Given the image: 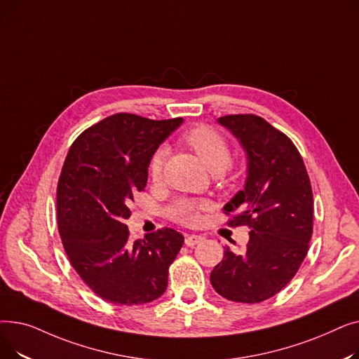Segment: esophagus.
I'll return each instance as SVG.
<instances>
[{
    "instance_id": "34e87169",
    "label": "esophagus",
    "mask_w": 359,
    "mask_h": 359,
    "mask_svg": "<svg viewBox=\"0 0 359 359\" xmlns=\"http://www.w3.org/2000/svg\"><path fill=\"white\" fill-rule=\"evenodd\" d=\"M202 240H203V237L198 236V234H186L184 236V244L189 248L196 246V244H199Z\"/></svg>"
}]
</instances>
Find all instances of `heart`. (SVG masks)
<instances>
[{
    "mask_svg": "<svg viewBox=\"0 0 359 359\" xmlns=\"http://www.w3.org/2000/svg\"><path fill=\"white\" fill-rule=\"evenodd\" d=\"M182 141L189 147L203 165L210 170L211 173H221L230 165L231 154L227 141H225L217 130L198 126L187 130L182 137ZM167 158V149H157L153 158L149 161V176L153 180H160L163 176V167ZM203 203L192 199H180L170 206L168 214L173 219L184 224H192L198 218V211L202 208Z\"/></svg>",
    "mask_w": 359,
    "mask_h": 359,
    "instance_id": "heart-1",
    "label": "heart"
}]
</instances>
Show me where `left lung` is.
<instances>
[{
	"mask_svg": "<svg viewBox=\"0 0 359 359\" xmlns=\"http://www.w3.org/2000/svg\"><path fill=\"white\" fill-rule=\"evenodd\" d=\"M236 137L248 158L244 189L224 205L238 214L230 225L252 229L248 248L224 257L211 272L214 290L236 303H260L294 278L313 234V192L303 158L292 141L256 115L217 119Z\"/></svg>",
	"mask_w": 359,
	"mask_h": 359,
	"instance_id": "obj_1",
	"label": "left lung"
}]
</instances>
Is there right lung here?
<instances>
[{
  "label": "right lung",
  "mask_w": 359,
  "mask_h": 359,
  "mask_svg": "<svg viewBox=\"0 0 359 359\" xmlns=\"http://www.w3.org/2000/svg\"><path fill=\"white\" fill-rule=\"evenodd\" d=\"M182 118L151 121L116 113L74 141L56 189L58 229L72 268L88 288L115 306L161 297L168 266L184 237L163 229L129 240V203L148 179V165Z\"/></svg>",
  "instance_id": "1"
}]
</instances>
